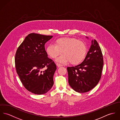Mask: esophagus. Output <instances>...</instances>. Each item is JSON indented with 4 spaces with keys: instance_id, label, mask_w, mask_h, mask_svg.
<instances>
[{
    "instance_id": "esophagus-1",
    "label": "esophagus",
    "mask_w": 120,
    "mask_h": 120,
    "mask_svg": "<svg viewBox=\"0 0 120 120\" xmlns=\"http://www.w3.org/2000/svg\"><path fill=\"white\" fill-rule=\"evenodd\" d=\"M56 66L58 67H62L63 66V65H62L60 64H59V63H56Z\"/></svg>"
}]
</instances>
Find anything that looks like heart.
<instances>
[{
	"label": "heart",
	"mask_w": 120,
	"mask_h": 120,
	"mask_svg": "<svg viewBox=\"0 0 120 120\" xmlns=\"http://www.w3.org/2000/svg\"><path fill=\"white\" fill-rule=\"evenodd\" d=\"M63 52L64 53L56 61L65 64L69 62L72 65L82 63L86 58L87 47L85 43L75 38L64 37L57 39L54 44L46 48L47 54L52 59L56 58Z\"/></svg>",
	"instance_id": "b5f03b06"
}]
</instances>
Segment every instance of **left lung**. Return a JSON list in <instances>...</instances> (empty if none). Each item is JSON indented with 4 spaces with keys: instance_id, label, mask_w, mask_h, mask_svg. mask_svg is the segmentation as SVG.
Segmentation results:
<instances>
[{
    "instance_id": "left-lung-1",
    "label": "left lung",
    "mask_w": 120,
    "mask_h": 120,
    "mask_svg": "<svg viewBox=\"0 0 120 120\" xmlns=\"http://www.w3.org/2000/svg\"><path fill=\"white\" fill-rule=\"evenodd\" d=\"M91 44L84 60L77 66L67 68L69 84L79 93H85L92 90L101 77L103 65L102 52L96 40H91Z\"/></svg>"
}]
</instances>
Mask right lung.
<instances>
[{
	"instance_id": "obj_1",
	"label": "right lung",
	"mask_w": 120,
	"mask_h": 120,
	"mask_svg": "<svg viewBox=\"0 0 120 120\" xmlns=\"http://www.w3.org/2000/svg\"><path fill=\"white\" fill-rule=\"evenodd\" d=\"M52 37L50 35L30 34L16 53L17 74L24 87L34 94L46 93L53 85V77L56 66L48 57L45 49V44ZM45 67L46 69L42 71Z\"/></svg>"
}]
</instances>
